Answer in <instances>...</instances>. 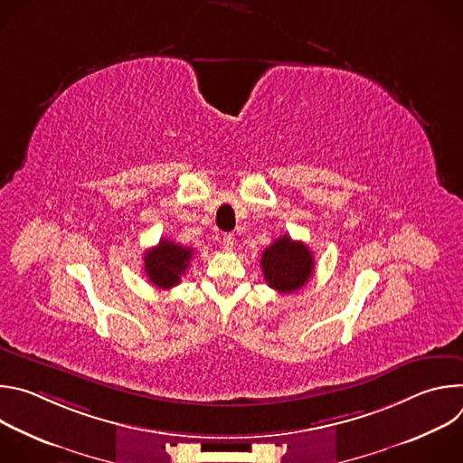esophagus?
Masks as SVG:
<instances>
[{
  "label": "esophagus",
  "instance_id": "34e87169",
  "mask_svg": "<svg viewBox=\"0 0 463 463\" xmlns=\"http://www.w3.org/2000/svg\"><path fill=\"white\" fill-rule=\"evenodd\" d=\"M223 247H225V250L234 249V234H225L223 236Z\"/></svg>",
  "mask_w": 463,
  "mask_h": 463
}]
</instances>
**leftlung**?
Wrapping results in <instances>:
<instances>
[{"label": "left lung", "mask_w": 463, "mask_h": 463, "mask_svg": "<svg viewBox=\"0 0 463 463\" xmlns=\"http://www.w3.org/2000/svg\"><path fill=\"white\" fill-rule=\"evenodd\" d=\"M263 280L279 293H295L313 275V256L302 241L291 240L288 234L273 241L261 252Z\"/></svg>", "instance_id": "left-lung-1"}]
</instances>
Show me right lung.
<instances>
[{
	"mask_svg": "<svg viewBox=\"0 0 463 463\" xmlns=\"http://www.w3.org/2000/svg\"><path fill=\"white\" fill-rule=\"evenodd\" d=\"M192 256L194 250L190 247H183L170 240H161L157 247L145 252V273L154 286L170 289L181 282Z\"/></svg>",
	"mask_w": 463,
	"mask_h": 463,
	"instance_id": "right-lung-1",
	"label": "right lung"
}]
</instances>
